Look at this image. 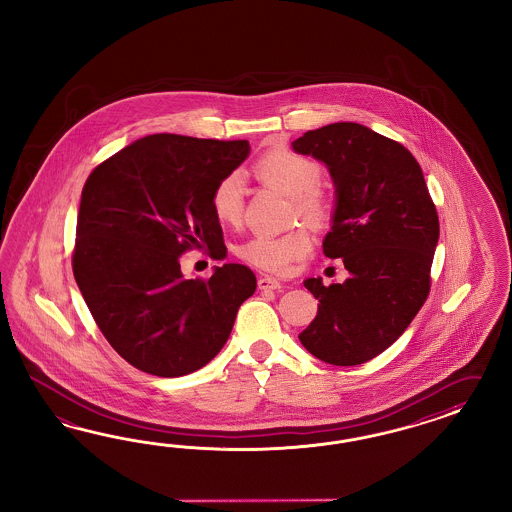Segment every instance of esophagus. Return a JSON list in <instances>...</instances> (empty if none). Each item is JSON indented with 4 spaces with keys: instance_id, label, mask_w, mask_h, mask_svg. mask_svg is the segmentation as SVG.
I'll return each mask as SVG.
<instances>
[{
    "instance_id": "1",
    "label": "esophagus",
    "mask_w": 512,
    "mask_h": 512,
    "mask_svg": "<svg viewBox=\"0 0 512 512\" xmlns=\"http://www.w3.org/2000/svg\"><path fill=\"white\" fill-rule=\"evenodd\" d=\"M257 285H259V289H261V291H274V289H281V281H279V279L272 278V276H263V278H259Z\"/></svg>"
}]
</instances>
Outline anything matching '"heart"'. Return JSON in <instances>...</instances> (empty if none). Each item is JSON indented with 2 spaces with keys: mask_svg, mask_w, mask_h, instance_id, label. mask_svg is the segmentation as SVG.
I'll return each mask as SVG.
<instances>
[{
  "mask_svg": "<svg viewBox=\"0 0 512 512\" xmlns=\"http://www.w3.org/2000/svg\"><path fill=\"white\" fill-rule=\"evenodd\" d=\"M255 172L264 184L293 197L298 216L315 221L325 214V201L317 191L323 171L319 163L310 157L291 150H272L255 163ZM244 197L246 180L240 172H229L217 182L210 197V206L221 225L234 227L240 223ZM311 244L313 240L306 229H295L285 234H255L236 248V255L244 263L263 272L287 274L293 264L310 253Z\"/></svg>",
  "mask_w": 512,
  "mask_h": 512,
  "instance_id": "b5f03b06",
  "label": "heart"
}]
</instances>
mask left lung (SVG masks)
I'll list each match as a JSON object with an SVG mask.
<instances>
[{
  "label": "left lung",
  "mask_w": 512,
  "mask_h": 512,
  "mask_svg": "<svg viewBox=\"0 0 512 512\" xmlns=\"http://www.w3.org/2000/svg\"><path fill=\"white\" fill-rule=\"evenodd\" d=\"M293 150L321 161L332 178L323 251L349 272L328 287L323 278L304 281L319 310L298 340L326 364H364L402 336L430 293L434 202L411 152L366 125H325L296 139Z\"/></svg>",
  "instance_id": "1"
}]
</instances>
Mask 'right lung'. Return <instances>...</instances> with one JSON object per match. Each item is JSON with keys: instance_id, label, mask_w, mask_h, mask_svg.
Instances as JSON below:
<instances>
[{"instance_id": "add662e5", "label": "right lung", "mask_w": 512, "mask_h": 512, "mask_svg": "<svg viewBox=\"0 0 512 512\" xmlns=\"http://www.w3.org/2000/svg\"><path fill=\"white\" fill-rule=\"evenodd\" d=\"M248 140L155 133L125 146L86 180L73 274L114 351L140 372L180 377L227 343L257 279L244 264L186 279L180 257L208 248L225 259L210 197L249 155Z\"/></svg>"}]
</instances>
